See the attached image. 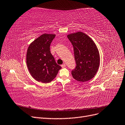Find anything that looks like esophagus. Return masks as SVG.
<instances>
[{"instance_id":"esophagus-1","label":"esophagus","mask_w":125,"mask_h":125,"mask_svg":"<svg viewBox=\"0 0 125 125\" xmlns=\"http://www.w3.org/2000/svg\"><path fill=\"white\" fill-rule=\"evenodd\" d=\"M61 66H62V68H65V67H66V64L65 63H63L62 65H61Z\"/></svg>"}]
</instances>
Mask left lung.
I'll return each mask as SVG.
<instances>
[{
    "label": "left lung",
    "mask_w": 125,
    "mask_h": 125,
    "mask_svg": "<svg viewBox=\"0 0 125 125\" xmlns=\"http://www.w3.org/2000/svg\"><path fill=\"white\" fill-rule=\"evenodd\" d=\"M73 44L76 67L71 71L73 78L79 82L92 79L99 69L100 62L99 51L94 41L82 32L67 35Z\"/></svg>",
    "instance_id": "left-lung-1"
}]
</instances>
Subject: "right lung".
<instances>
[{
    "instance_id": "obj_1",
    "label": "right lung",
    "mask_w": 125,
    "mask_h": 125,
    "mask_svg": "<svg viewBox=\"0 0 125 125\" xmlns=\"http://www.w3.org/2000/svg\"><path fill=\"white\" fill-rule=\"evenodd\" d=\"M54 34L45 33L30 44L26 53V65L32 77L39 82L48 83L62 68L51 53L50 45Z\"/></svg>"
}]
</instances>
